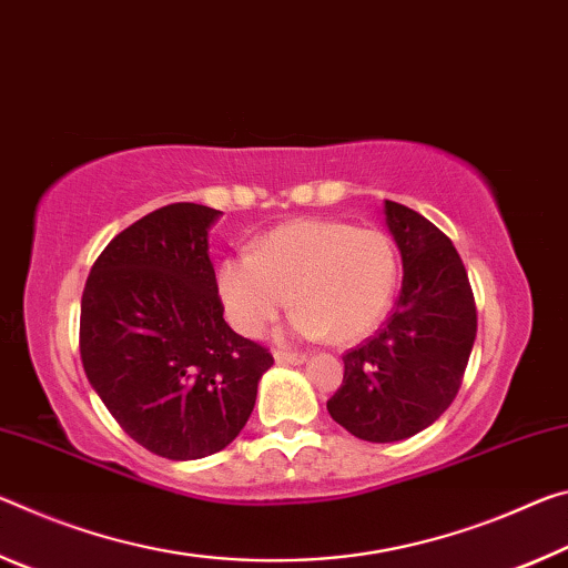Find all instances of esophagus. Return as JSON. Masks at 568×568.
I'll list each match as a JSON object with an SVG mask.
<instances>
[{"label": "esophagus", "mask_w": 568, "mask_h": 568, "mask_svg": "<svg viewBox=\"0 0 568 568\" xmlns=\"http://www.w3.org/2000/svg\"><path fill=\"white\" fill-rule=\"evenodd\" d=\"M274 359L278 365H304L306 355H302V352H274Z\"/></svg>", "instance_id": "1"}]
</instances>
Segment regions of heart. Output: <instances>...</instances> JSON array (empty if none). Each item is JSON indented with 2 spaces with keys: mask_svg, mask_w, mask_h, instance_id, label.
Masks as SVG:
<instances>
[{
  "mask_svg": "<svg viewBox=\"0 0 568 568\" xmlns=\"http://www.w3.org/2000/svg\"><path fill=\"white\" fill-rule=\"evenodd\" d=\"M397 272L395 244L383 231L300 219L256 239L251 254L223 258L216 292L229 324L244 337H258L294 302L296 337L355 342L383 322Z\"/></svg>",
  "mask_w": 568,
  "mask_h": 568,
  "instance_id": "1",
  "label": "heart"
}]
</instances>
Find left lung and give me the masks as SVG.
Listing matches in <instances>:
<instances>
[{
	"mask_svg": "<svg viewBox=\"0 0 568 568\" xmlns=\"http://www.w3.org/2000/svg\"><path fill=\"white\" fill-rule=\"evenodd\" d=\"M403 256V290L385 327L345 352V379L327 410L359 440L395 443L425 430L458 395L478 317L453 241L420 213L385 201Z\"/></svg>",
	"mask_w": 568,
	"mask_h": 568,
	"instance_id": "obj_1",
	"label": "left lung"
}]
</instances>
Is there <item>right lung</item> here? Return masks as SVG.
<instances>
[{"instance_id":"right-lung-1","label":"right lung","mask_w":568,"mask_h":568,"mask_svg":"<svg viewBox=\"0 0 568 568\" xmlns=\"http://www.w3.org/2000/svg\"><path fill=\"white\" fill-rule=\"evenodd\" d=\"M221 211L171 203L110 241L80 310V357L118 425L161 458L196 460L246 425L268 349L223 320L209 229Z\"/></svg>"}]
</instances>
